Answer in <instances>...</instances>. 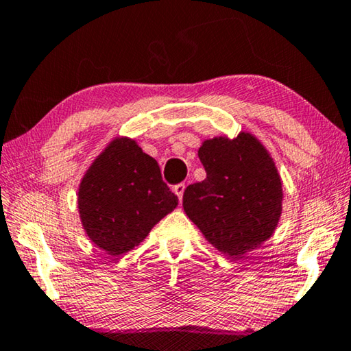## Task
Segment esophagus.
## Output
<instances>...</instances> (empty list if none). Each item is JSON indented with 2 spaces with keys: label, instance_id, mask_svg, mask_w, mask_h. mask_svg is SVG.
<instances>
[{
  "label": "esophagus",
  "instance_id": "obj_1",
  "mask_svg": "<svg viewBox=\"0 0 351 351\" xmlns=\"http://www.w3.org/2000/svg\"><path fill=\"white\" fill-rule=\"evenodd\" d=\"M186 191V186L184 184H178L173 187V192L178 195V198H180V202L182 199V193H184Z\"/></svg>",
  "mask_w": 351,
  "mask_h": 351
}]
</instances>
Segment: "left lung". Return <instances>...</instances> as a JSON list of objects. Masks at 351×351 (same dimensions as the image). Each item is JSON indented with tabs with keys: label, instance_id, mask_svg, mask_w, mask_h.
I'll use <instances>...</instances> for the list:
<instances>
[{
	"label": "left lung",
	"instance_id": "8db88e82",
	"mask_svg": "<svg viewBox=\"0 0 351 351\" xmlns=\"http://www.w3.org/2000/svg\"><path fill=\"white\" fill-rule=\"evenodd\" d=\"M206 180L186 187L182 208L210 245L232 258L274 234L282 213V182L267 148L252 132L206 138L198 149Z\"/></svg>",
	"mask_w": 351,
	"mask_h": 351
}]
</instances>
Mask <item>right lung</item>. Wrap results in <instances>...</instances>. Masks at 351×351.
<instances>
[{
    "label": "right lung",
    "instance_id": "1",
    "mask_svg": "<svg viewBox=\"0 0 351 351\" xmlns=\"http://www.w3.org/2000/svg\"><path fill=\"white\" fill-rule=\"evenodd\" d=\"M178 206L156 160L134 138L115 137L82 176L77 210L87 237L110 256L128 253Z\"/></svg>",
    "mask_w": 351,
    "mask_h": 351
}]
</instances>
